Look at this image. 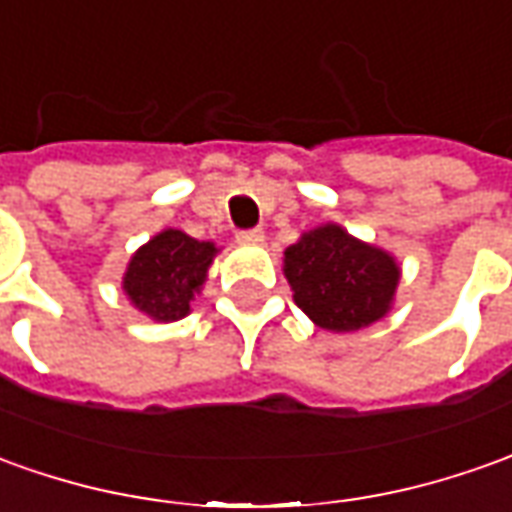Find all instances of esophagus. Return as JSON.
Instances as JSON below:
<instances>
[{
  "mask_svg": "<svg viewBox=\"0 0 512 512\" xmlns=\"http://www.w3.org/2000/svg\"><path fill=\"white\" fill-rule=\"evenodd\" d=\"M264 239L262 228H245V231H236V242L242 245H259Z\"/></svg>",
  "mask_w": 512,
  "mask_h": 512,
  "instance_id": "esophagus-1",
  "label": "esophagus"
}]
</instances>
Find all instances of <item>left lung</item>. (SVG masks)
<instances>
[{
	"instance_id": "obj_1",
	"label": "left lung",
	"mask_w": 512,
	"mask_h": 512,
	"mask_svg": "<svg viewBox=\"0 0 512 512\" xmlns=\"http://www.w3.org/2000/svg\"><path fill=\"white\" fill-rule=\"evenodd\" d=\"M292 298L326 331H357L384 317L396 295L398 267L340 225H320L284 250Z\"/></svg>"
}]
</instances>
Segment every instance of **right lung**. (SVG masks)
<instances>
[{
    "label": "right lung",
    "instance_id": "obj_1",
    "mask_svg": "<svg viewBox=\"0 0 512 512\" xmlns=\"http://www.w3.org/2000/svg\"><path fill=\"white\" fill-rule=\"evenodd\" d=\"M217 248L197 242L183 231H164L136 250L125 273V292L144 315L155 320H181L206 281Z\"/></svg>",
    "mask_w": 512,
    "mask_h": 512
}]
</instances>
